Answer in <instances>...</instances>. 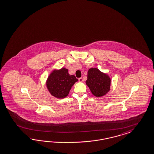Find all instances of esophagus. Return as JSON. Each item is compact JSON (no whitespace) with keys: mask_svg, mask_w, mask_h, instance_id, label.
Here are the masks:
<instances>
[{"mask_svg":"<svg viewBox=\"0 0 154 154\" xmlns=\"http://www.w3.org/2000/svg\"><path fill=\"white\" fill-rule=\"evenodd\" d=\"M78 80H79V82H82L83 81V78H79L78 79Z\"/></svg>","mask_w":154,"mask_h":154,"instance_id":"esophagus-1","label":"esophagus"}]
</instances>
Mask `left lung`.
Segmentation results:
<instances>
[{"instance_id":"left-lung-1","label":"left lung","mask_w":154,"mask_h":154,"mask_svg":"<svg viewBox=\"0 0 154 154\" xmlns=\"http://www.w3.org/2000/svg\"><path fill=\"white\" fill-rule=\"evenodd\" d=\"M85 83L93 95L101 97L109 90L111 80L107 75L103 74L98 69L91 68L88 71Z\"/></svg>"}]
</instances>
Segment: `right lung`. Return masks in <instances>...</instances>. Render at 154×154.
<instances>
[{"label": "right lung", "instance_id": "obj_1", "mask_svg": "<svg viewBox=\"0 0 154 154\" xmlns=\"http://www.w3.org/2000/svg\"><path fill=\"white\" fill-rule=\"evenodd\" d=\"M78 81L74 75L69 74L67 69L52 72L47 81V87L52 95L64 98L69 95L72 86Z\"/></svg>", "mask_w": 154, "mask_h": 154}]
</instances>
